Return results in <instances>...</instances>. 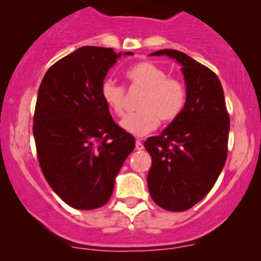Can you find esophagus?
Returning <instances> with one entry per match:
<instances>
[{"label": "esophagus", "mask_w": 261, "mask_h": 261, "mask_svg": "<svg viewBox=\"0 0 261 261\" xmlns=\"http://www.w3.org/2000/svg\"><path fill=\"white\" fill-rule=\"evenodd\" d=\"M135 147H136V150H143V149H144L143 143H141L140 140H136V143H135Z\"/></svg>", "instance_id": "obj_1"}]
</instances>
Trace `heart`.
Masks as SVG:
<instances>
[{
  "label": "heart",
  "instance_id": "heart-1",
  "mask_svg": "<svg viewBox=\"0 0 261 261\" xmlns=\"http://www.w3.org/2000/svg\"><path fill=\"white\" fill-rule=\"evenodd\" d=\"M131 88L143 91L138 103L139 112L121 121V127L135 136H144L159 126V122L174 121L186 106V87L177 78L168 75L163 68L151 62H139L126 70ZM101 97L116 116L125 114V89L114 81H103Z\"/></svg>",
  "mask_w": 261,
  "mask_h": 261
}]
</instances>
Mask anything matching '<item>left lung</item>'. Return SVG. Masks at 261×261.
Wrapping results in <instances>:
<instances>
[{"label": "left lung", "mask_w": 261, "mask_h": 261, "mask_svg": "<svg viewBox=\"0 0 261 261\" xmlns=\"http://www.w3.org/2000/svg\"><path fill=\"white\" fill-rule=\"evenodd\" d=\"M150 55L179 63L187 99L181 114L144 144L152 159L147 187L158 206L186 211L206 197L225 165L230 117L221 82L211 69L178 50Z\"/></svg>", "instance_id": "8db88e82"}]
</instances>
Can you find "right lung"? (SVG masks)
<instances>
[{
    "label": "right lung",
    "instance_id": "1",
    "mask_svg": "<svg viewBox=\"0 0 261 261\" xmlns=\"http://www.w3.org/2000/svg\"><path fill=\"white\" fill-rule=\"evenodd\" d=\"M122 55L134 54L82 46L53 64L39 87L33 126L39 164L53 191L73 208L103 206L135 147L101 97L107 72Z\"/></svg>",
    "mask_w": 261,
    "mask_h": 261
}]
</instances>
